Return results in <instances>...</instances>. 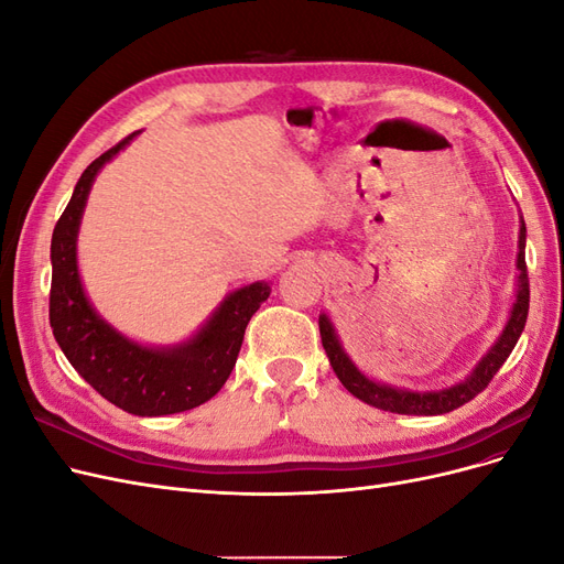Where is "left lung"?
Instances as JSON below:
<instances>
[{"label": "left lung", "mask_w": 564, "mask_h": 564, "mask_svg": "<svg viewBox=\"0 0 564 564\" xmlns=\"http://www.w3.org/2000/svg\"><path fill=\"white\" fill-rule=\"evenodd\" d=\"M524 224L520 228V253H518V268H520V284H518V301L513 305V315H510L506 329L501 338L497 340L487 357H482V362L475 367L470 377L458 383L454 388L440 390V392H412V390H398L390 386H379L369 381L365 373L357 371V367L348 360V355L340 348L338 338L332 329L329 319L319 315V336H322V346L327 350L329 362L336 371L338 381L346 386L348 392L357 400H362L371 406L383 409V412L392 414H416V416H437V414H449L454 409L464 406L470 402L475 395L491 383V379L497 377V371L503 367L508 360V355L513 352L518 338L524 329L527 313H529V275H527V263H524Z\"/></svg>", "instance_id": "1"}]
</instances>
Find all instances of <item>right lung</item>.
<instances>
[{"label":"right lung","mask_w":564,"mask_h":564,"mask_svg":"<svg viewBox=\"0 0 564 564\" xmlns=\"http://www.w3.org/2000/svg\"><path fill=\"white\" fill-rule=\"evenodd\" d=\"M135 135L106 150L79 176L75 193L51 237L48 322L67 362L98 395L135 416L187 412L224 388L242 348L251 315L270 296L263 282L230 294L191 344L174 350H150L131 344L100 319L82 292L75 240L89 187L98 169Z\"/></svg>","instance_id":"add662e5"}]
</instances>
